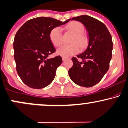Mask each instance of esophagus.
<instances>
[{
  "label": "esophagus",
  "mask_w": 128,
  "mask_h": 128,
  "mask_svg": "<svg viewBox=\"0 0 128 128\" xmlns=\"http://www.w3.org/2000/svg\"><path fill=\"white\" fill-rule=\"evenodd\" d=\"M66 60H67V58H66V57H62V61H65Z\"/></svg>",
  "instance_id": "34e87169"
}]
</instances>
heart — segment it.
Segmentation results:
<instances>
[{
	"instance_id": "b5f03b06",
	"label": "heart",
	"mask_w": 128,
	"mask_h": 128,
	"mask_svg": "<svg viewBox=\"0 0 128 128\" xmlns=\"http://www.w3.org/2000/svg\"><path fill=\"white\" fill-rule=\"evenodd\" d=\"M66 28L74 34V36L71 40V43L73 44L64 45L58 49V54L64 57L70 56L76 54L80 51V47L81 49H84L86 47L88 43V38L82 33L84 30V28L81 22L78 21L71 22L67 25ZM50 39L54 46H61L63 42L61 28L57 26L53 28L50 33Z\"/></svg>"
}]
</instances>
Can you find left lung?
<instances>
[{"instance_id": "8db88e82", "label": "left lung", "mask_w": 128, "mask_h": 128, "mask_svg": "<svg viewBox=\"0 0 128 128\" xmlns=\"http://www.w3.org/2000/svg\"><path fill=\"white\" fill-rule=\"evenodd\" d=\"M72 20L80 21L86 26L89 44L83 53L72 58L74 64L68 75L75 84L90 88L98 83L109 69L113 48L112 36L106 25L92 17L82 15Z\"/></svg>"}]
</instances>
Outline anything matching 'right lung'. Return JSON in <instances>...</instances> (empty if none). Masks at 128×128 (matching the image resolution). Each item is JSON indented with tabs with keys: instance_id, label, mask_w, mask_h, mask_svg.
Wrapping results in <instances>:
<instances>
[{
	"instance_id": "add662e5",
	"label": "right lung",
	"mask_w": 128,
	"mask_h": 128,
	"mask_svg": "<svg viewBox=\"0 0 128 128\" xmlns=\"http://www.w3.org/2000/svg\"><path fill=\"white\" fill-rule=\"evenodd\" d=\"M70 20L61 22L52 18H36L26 21L17 32L13 42L14 58L18 75L26 86L42 89L54 80L62 60L60 56L48 58L56 51L50 33Z\"/></svg>"
}]
</instances>
